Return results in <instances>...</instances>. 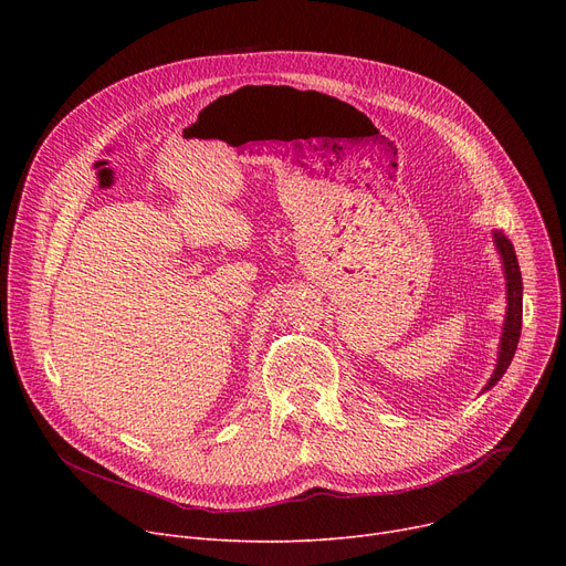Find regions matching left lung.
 <instances>
[{"instance_id":"8db88e82","label":"left lung","mask_w":566,"mask_h":566,"mask_svg":"<svg viewBox=\"0 0 566 566\" xmlns=\"http://www.w3.org/2000/svg\"><path fill=\"white\" fill-rule=\"evenodd\" d=\"M493 243L502 259L504 280H507V314H504L497 365H495L484 390H491L493 385L502 378V374L507 371V367L512 365V358H514L516 346H518V337H521V323H523V280H521V268H518L514 245L502 231H493Z\"/></svg>"}]
</instances>
